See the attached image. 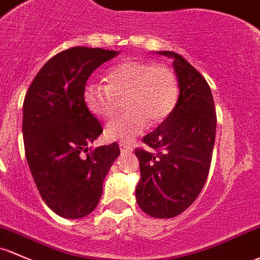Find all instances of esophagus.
Instances as JSON below:
<instances>
[{
  "label": "esophagus",
  "mask_w": 260,
  "mask_h": 260,
  "mask_svg": "<svg viewBox=\"0 0 260 260\" xmlns=\"http://www.w3.org/2000/svg\"><path fill=\"white\" fill-rule=\"evenodd\" d=\"M120 150H121V152H133L134 147L130 146V145H126V144H120L119 145Z\"/></svg>",
  "instance_id": "obj_1"
}]
</instances>
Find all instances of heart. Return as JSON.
Masks as SVG:
<instances>
[{
  "label": "heart",
  "instance_id": "obj_1",
  "mask_svg": "<svg viewBox=\"0 0 260 260\" xmlns=\"http://www.w3.org/2000/svg\"><path fill=\"white\" fill-rule=\"evenodd\" d=\"M124 98V115L108 122V140L131 141L141 134L147 122L158 125L174 111L178 98L175 74L161 64L127 59L108 71L104 84L86 86L84 103L89 113L109 119Z\"/></svg>",
  "mask_w": 260,
  "mask_h": 260
}]
</instances>
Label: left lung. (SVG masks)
<instances>
[{"label":"left lung","mask_w":260,"mask_h":260,"mask_svg":"<svg viewBox=\"0 0 260 260\" xmlns=\"http://www.w3.org/2000/svg\"><path fill=\"white\" fill-rule=\"evenodd\" d=\"M157 53L174 60L180 94L171 115L142 139L153 151L135 150L141 175L135 194L145 213L172 218L186 211L205 186L217 116L205 78L177 53Z\"/></svg>","instance_id":"8db88e82"}]
</instances>
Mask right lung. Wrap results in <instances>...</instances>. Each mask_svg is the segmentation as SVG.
<instances>
[{"label":"right lung","instance_id":"right-lung-1","mask_svg":"<svg viewBox=\"0 0 260 260\" xmlns=\"http://www.w3.org/2000/svg\"><path fill=\"white\" fill-rule=\"evenodd\" d=\"M119 53L88 47L58 53L24 98L22 133L30 174L46 205L63 218H82L95 209L120 155L116 142L89 147L103 129L84 103L88 78Z\"/></svg>","mask_w":260,"mask_h":260}]
</instances>
